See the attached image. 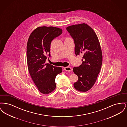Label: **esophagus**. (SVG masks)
<instances>
[{"label": "esophagus", "instance_id": "34e87169", "mask_svg": "<svg viewBox=\"0 0 127 127\" xmlns=\"http://www.w3.org/2000/svg\"><path fill=\"white\" fill-rule=\"evenodd\" d=\"M64 69L66 71H68V72H71L72 71V69L71 68V67L70 66H66V67H64Z\"/></svg>", "mask_w": 127, "mask_h": 127}]
</instances>
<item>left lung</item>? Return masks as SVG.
<instances>
[{
  "mask_svg": "<svg viewBox=\"0 0 127 127\" xmlns=\"http://www.w3.org/2000/svg\"><path fill=\"white\" fill-rule=\"evenodd\" d=\"M66 29L74 40L75 54L83 55L82 64L73 68L79 78L74 87L79 91L86 92L95 84L101 69L102 54L99 42L94 31L85 23Z\"/></svg>",
  "mask_w": 127,
  "mask_h": 127,
  "instance_id": "obj_1",
  "label": "left lung"
}]
</instances>
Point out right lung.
<instances>
[{
    "label": "right lung",
    "instance_id": "obj_1",
    "mask_svg": "<svg viewBox=\"0 0 127 127\" xmlns=\"http://www.w3.org/2000/svg\"><path fill=\"white\" fill-rule=\"evenodd\" d=\"M62 33V30L54 27L37 28L30 35L27 46V59L30 76L38 91L49 94L56 87V76L62 72L61 67L46 64V54L50 57V44L53 39Z\"/></svg>",
    "mask_w": 127,
    "mask_h": 127
}]
</instances>
